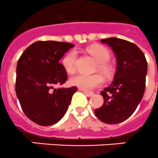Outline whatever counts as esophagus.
<instances>
[{"label":"esophagus","instance_id":"1","mask_svg":"<svg viewBox=\"0 0 158 158\" xmlns=\"http://www.w3.org/2000/svg\"><path fill=\"white\" fill-rule=\"evenodd\" d=\"M81 91H83V93L87 96V97H92L93 95H94V92H88V91H85V90H82V89H80Z\"/></svg>","mask_w":158,"mask_h":158}]
</instances>
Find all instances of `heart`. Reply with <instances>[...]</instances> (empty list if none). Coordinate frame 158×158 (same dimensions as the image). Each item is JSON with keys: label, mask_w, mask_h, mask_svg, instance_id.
<instances>
[{"label": "heart", "mask_w": 158, "mask_h": 158, "mask_svg": "<svg viewBox=\"0 0 158 158\" xmlns=\"http://www.w3.org/2000/svg\"><path fill=\"white\" fill-rule=\"evenodd\" d=\"M88 52L94 57L99 63V70L106 76L112 75L113 69L110 64L107 63L110 57V52L104 46L99 44H93L88 48ZM77 52L75 50H71L62 59V66L66 71L69 74H74L76 70ZM70 83L83 90H92L101 86L104 83V79L100 74L87 75H77L70 79Z\"/></svg>", "instance_id": "b5f03b06"}]
</instances>
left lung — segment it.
Here are the masks:
<instances>
[{
    "mask_svg": "<svg viewBox=\"0 0 158 158\" xmlns=\"http://www.w3.org/2000/svg\"><path fill=\"white\" fill-rule=\"evenodd\" d=\"M101 42L114 52L117 69L114 81L101 92L104 104L94 113L105 123L117 124L127 119L141 101L148 65L143 52L131 42L115 37Z\"/></svg>",
    "mask_w": 158,
    "mask_h": 158,
    "instance_id": "obj_1",
    "label": "left lung"
}]
</instances>
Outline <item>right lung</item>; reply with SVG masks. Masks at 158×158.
Returning a JSON list of instances; mask_svg holds the SVG:
<instances>
[{"label": "right lung", "mask_w": 158, "mask_h": 158, "mask_svg": "<svg viewBox=\"0 0 158 158\" xmlns=\"http://www.w3.org/2000/svg\"><path fill=\"white\" fill-rule=\"evenodd\" d=\"M75 44L66 42L37 41L19 57L15 91L28 118L40 126L60 121L68 110L76 87L54 88L63 84L67 74L59 60Z\"/></svg>", "instance_id": "add662e5"}]
</instances>
